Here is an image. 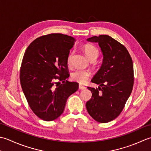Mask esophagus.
Returning <instances> with one entry per match:
<instances>
[{
    "label": "esophagus",
    "instance_id": "1",
    "mask_svg": "<svg viewBox=\"0 0 151 151\" xmlns=\"http://www.w3.org/2000/svg\"><path fill=\"white\" fill-rule=\"evenodd\" d=\"M79 88L80 90H84V89H86V87H84V86H83L81 85H79Z\"/></svg>",
    "mask_w": 151,
    "mask_h": 151
}]
</instances>
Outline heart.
<instances>
[{"mask_svg": "<svg viewBox=\"0 0 151 151\" xmlns=\"http://www.w3.org/2000/svg\"><path fill=\"white\" fill-rule=\"evenodd\" d=\"M83 51L86 56L91 61L96 60V58L99 56V51L96 47L91 44H86L83 46ZM73 53H70L67 58L68 64L70 63L71 58L72 57ZM91 73L88 70H76L72 74V78L74 81L79 83L81 84H83L87 82L88 78H90Z\"/></svg>", "mask_w": 151, "mask_h": 151, "instance_id": "b5f03b06", "label": "heart"}]
</instances>
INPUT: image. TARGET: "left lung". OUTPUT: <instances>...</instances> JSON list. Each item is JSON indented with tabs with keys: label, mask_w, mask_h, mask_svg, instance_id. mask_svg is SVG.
Wrapping results in <instances>:
<instances>
[{
	"label": "left lung",
	"mask_w": 151,
	"mask_h": 151,
	"mask_svg": "<svg viewBox=\"0 0 151 151\" xmlns=\"http://www.w3.org/2000/svg\"><path fill=\"white\" fill-rule=\"evenodd\" d=\"M87 41L97 42L104 58L91 81L98 88L88 87L92 97L86 103L88 114L95 121L106 123L121 114L134 86V66L124 45L108 35L94 36Z\"/></svg>",
	"instance_id": "obj_1"
}]
</instances>
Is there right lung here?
Wrapping results in <instances>:
<instances>
[{"mask_svg":"<svg viewBox=\"0 0 151 151\" xmlns=\"http://www.w3.org/2000/svg\"><path fill=\"white\" fill-rule=\"evenodd\" d=\"M75 41L63 34H50L35 39L24 54L21 88L30 109L44 121L57 119L64 111L68 98L79 88L78 83L66 80L70 76L67 58Z\"/></svg>","mask_w":151,"mask_h":151,"instance_id":"1","label":"right lung"}]
</instances>
